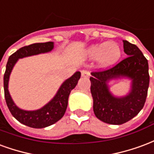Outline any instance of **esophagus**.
Instances as JSON below:
<instances>
[{
    "label": "esophagus",
    "mask_w": 154,
    "mask_h": 154,
    "mask_svg": "<svg viewBox=\"0 0 154 154\" xmlns=\"http://www.w3.org/2000/svg\"><path fill=\"white\" fill-rule=\"evenodd\" d=\"M81 76L82 77H88L89 76V72L88 70H82L81 71Z\"/></svg>",
    "instance_id": "34e87169"
}]
</instances>
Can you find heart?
<instances>
[{
	"instance_id": "heart-1",
	"label": "heart",
	"mask_w": 154,
	"mask_h": 154,
	"mask_svg": "<svg viewBox=\"0 0 154 154\" xmlns=\"http://www.w3.org/2000/svg\"><path fill=\"white\" fill-rule=\"evenodd\" d=\"M122 53V48L118 43L104 42L90 45L84 51V57L88 60L97 59L98 66L107 68L118 62Z\"/></svg>"
}]
</instances>
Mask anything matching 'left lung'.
<instances>
[{"instance_id":"obj_1","label":"left lung","mask_w":154,"mask_h":154,"mask_svg":"<svg viewBox=\"0 0 154 154\" xmlns=\"http://www.w3.org/2000/svg\"><path fill=\"white\" fill-rule=\"evenodd\" d=\"M123 48L125 59L112 69L92 72L89 79L94 114L107 124L122 125L134 118L143 107L148 94V60L136 45L123 40ZM122 78L131 81L130 89L125 95H115L109 83Z\"/></svg>"}]
</instances>
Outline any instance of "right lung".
Instances as JSON below:
<instances>
[{"label": "right lung", "mask_w": 154, "mask_h": 154, "mask_svg": "<svg viewBox=\"0 0 154 154\" xmlns=\"http://www.w3.org/2000/svg\"><path fill=\"white\" fill-rule=\"evenodd\" d=\"M53 48V42L32 43L21 48L14 54H12L9 57L6 64V69L4 75V91L8 108L18 122L29 127L37 129L48 127L62 118L67 108L69 94L77 85L79 79L81 76V73L76 71L72 76L66 79L60 85V88H58L54 97L41 108L37 110H24L19 107L12 99L9 91L10 76L14 66L17 63L19 59L39 54L48 53L52 51Z\"/></svg>", "instance_id": "add662e5"}]
</instances>
